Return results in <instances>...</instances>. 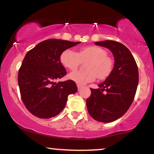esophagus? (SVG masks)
<instances>
[{
    "label": "esophagus",
    "instance_id": "obj_1",
    "mask_svg": "<svg viewBox=\"0 0 154 154\" xmlns=\"http://www.w3.org/2000/svg\"><path fill=\"white\" fill-rule=\"evenodd\" d=\"M77 87H78V90H79V91H80V90H81V89L82 88H83V85L78 84V85H77Z\"/></svg>",
    "mask_w": 154,
    "mask_h": 154
}]
</instances>
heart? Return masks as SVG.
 Instances as JSON below:
<instances>
[{
	"mask_svg": "<svg viewBox=\"0 0 154 154\" xmlns=\"http://www.w3.org/2000/svg\"><path fill=\"white\" fill-rule=\"evenodd\" d=\"M107 51L97 46H88L80 49L77 52L66 49L60 57V61L66 69H76L81 61L88 60L85 63L86 71H75L70 73L69 79L79 85H85L94 81L97 78L105 79L113 69V61L107 56Z\"/></svg>",
	"mask_w": 154,
	"mask_h": 154,
	"instance_id": "obj_1",
	"label": "heart"
}]
</instances>
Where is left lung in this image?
Wrapping results in <instances>:
<instances>
[{
	"instance_id": "left-lung-1",
	"label": "left lung",
	"mask_w": 154,
	"mask_h": 154,
	"mask_svg": "<svg viewBox=\"0 0 154 154\" xmlns=\"http://www.w3.org/2000/svg\"><path fill=\"white\" fill-rule=\"evenodd\" d=\"M95 45L109 49L115 58V64L109 76L98 85L99 88H91L87 109L95 120L112 122L125 115L134 99L139 83L138 67L130 51L122 44L106 40Z\"/></svg>"
}]
</instances>
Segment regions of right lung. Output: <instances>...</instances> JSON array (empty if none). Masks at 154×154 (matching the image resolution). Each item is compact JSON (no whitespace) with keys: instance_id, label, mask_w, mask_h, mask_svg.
<instances>
[{"instance_id":"right-lung-1","label":"right lung","mask_w":154,"mask_h":154,"mask_svg":"<svg viewBox=\"0 0 154 154\" xmlns=\"http://www.w3.org/2000/svg\"><path fill=\"white\" fill-rule=\"evenodd\" d=\"M79 43L49 39L26 54L17 81L22 100L33 115L41 119L55 117L65 107L69 95L77 92L74 81L57 83L55 81L66 74L60 61L61 54Z\"/></svg>"}]
</instances>
